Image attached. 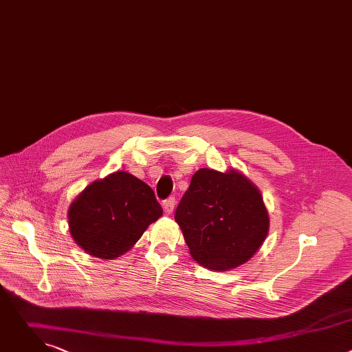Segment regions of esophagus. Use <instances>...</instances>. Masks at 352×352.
<instances>
[{
  "label": "esophagus",
  "mask_w": 352,
  "mask_h": 352,
  "mask_svg": "<svg viewBox=\"0 0 352 352\" xmlns=\"http://www.w3.org/2000/svg\"><path fill=\"white\" fill-rule=\"evenodd\" d=\"M175 205H177V199L174 197V196H170V197H167L164 202H163V208H164V210H166V213H171L173 210H174V208H175Z\"/></svg>",
  "instance_id": "obj_1"
}]
</instances>
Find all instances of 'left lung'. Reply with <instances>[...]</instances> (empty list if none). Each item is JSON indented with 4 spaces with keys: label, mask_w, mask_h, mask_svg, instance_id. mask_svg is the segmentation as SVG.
Returning <instances> with one entry per match:
<instances>
[{
    "label": "left lung",
    "mask_w": 352,
    "mask_h": 352,
    "mask_svg": "<svg viewBox=\"0 0 352 352\" xmlns=\"http://www.w3.org/2000/svg\"><path fill=\"white\" fill-rule=\"evenodd\" d=\"M175 221L192 258L212 270L248 262L269 231L259 189L235 170L196 171L175 210Z\"/></svg>",
    "instance_id": "left-lung-1"
}]
</instances>
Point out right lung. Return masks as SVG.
I'll return each instance as SVG.
<instances>
[{
  "label": "right lung",
  "instance_id": "add662e5",
  "mask_svg": "<svg viewBox=\"0 0 352 352\" xmlns=\"http://www.w3.org/2000/svg\"><path fill=\"white\" fill-rule=\"evenodd\" d=\"M162 214L152 188L129 173L117 171L86 186L72 202L68 219L71 234L85 252L114 259Z\"/></svg>",
  "mask_w": 352,
  "mask_h": 352
}]
</instances>
